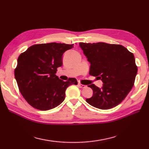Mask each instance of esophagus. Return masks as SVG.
Listing matches in <instances>:
<instances>
[{"label": "esophagus", "instance_id": "34e87169", "mask_svg": "<svg viewBox=\"0 0 149 149\" xmlns=\"http://www.w3.org/2000/svg\"><path fill=\"white\" fill-rule=\"evenodd\" d=\"M78 86H79V88H86V86H85V85H84V84H80V83H79V84H78Z\"/></svg>", "mask_w": 149, "mask_h": 149}]
</instances>
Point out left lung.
Instances as JSON below:
<instances>
[{
    "label": "left lung",
    "instance_id": "1",
    "mask_svg": "<svg viewBox=\"0 0 149 149\" xmlns=\"http://www.w3.org/2000/svg\"><path fill=\"white\" fill-rule=\"evenodd\" d=\"M79 45L91 64L89 74L103 82L102 88L88 86L93 94L86 102L104 110L119 105L134 84L137 66L134 54L120 44L80 42Z\"/></svg>",
    "mask_w": 149,
    "mask_h": 149
}]
</instances>
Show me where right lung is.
Returning a JSON list of instances; mask_svg holds the SVG:
<instances>
[{
	"label": "right lung",
	"mask_w": 149,
	"mask_h": 149,
	"mask_svg": "<svg viewBox=\"0 0 149 149\" xmlns=\"http://www.w3.org/2000/svg\"><path fill=\"white\" fill-rule=\"evenodd\" d=\"M72 44L47 43L34 44L21 54L14 70L19 92L33 108L47 111L60 105L65 98V90L77 85L74 78L67 81L56 76L62 65V56L73 48Z\"/></svg>",
	"instance_id": "right-lung-1"
}]
</instances>
